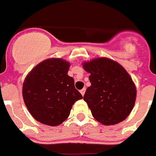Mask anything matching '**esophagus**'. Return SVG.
<instances>
[{
	"mask_svg": "<svg viewBox=\"0 0 156 156\" xmlns=\"http://www.w3.org/2000/svg\"><path fill=\"white\" fill-rule=\"evenodd\" d=\"M85 90H86V89H85V88H83L82 90H80V93H81V94L83 95H83H84V94H85Z\"/></svg>",
	"mask_w": 156,
	"mask_h": 156,
	"instance_id": "esophagus-1",
	"label": "esophagus"
}]
</instances>
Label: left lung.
<instances>
[{
	"label": "left lung",
	"instance_id": "1",
	"mask_svg": "<svg viewBox=\"0 0 156 156\" xmlns=\"http://www.w3.org/2000/svg\"><path fill=\"white\" fill-rule=\"evenodd\" d=\"M90 74L91 83L83 99L92 115L103 125H114L124 120L134 106L137 90L132 78L123 67L107 58L83 62Z\"/></svg>",
	"mask_w": 156,
	"mask_h": 156
}]
</instances>
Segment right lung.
I'll use <instances>...</instances> for the list:
<instances>
[{
	"instance_id": "1",
	"label": "right lung",
	"mask_w": 156,
	"mask_h": 156,
	"mask_svg": "<svg viewBox=\"0 0 156 156\" xmlns=\"http://www.w3.org/2000/svg\"><path fill=\"white\" fill-rule=\"evenodd\" d=\"M70 63L48 58L36 66L23 85V100L34 119L43 124L58 126L69 117L72 106L83 96L68 75Z\"/></svg>"
}]
</instances>
